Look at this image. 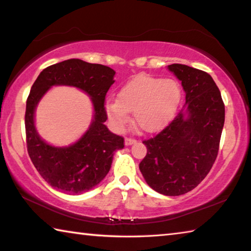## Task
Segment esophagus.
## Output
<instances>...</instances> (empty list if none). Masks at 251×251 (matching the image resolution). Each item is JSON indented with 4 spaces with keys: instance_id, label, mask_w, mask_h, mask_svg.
<instances>
[{
    "instance_id": "34e87169",
    "label": "esophagus",
    "mask_w": 251,
    "mask_h": 251,
    "mask_svg": "<svg viewBox=\"0 0 251 251\" xmlns=\"http://www.w3.org/2000/svg\"><path fill=\"white\" fill-rule=\"evenodd\" d=\"M136 143V139L134 138H130V137H126L125 138V145L126 146H129V145H133V144Z\"/></svg>"
}]
</instances>
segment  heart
I'll return each mask as SVG.
<instances>
[{
	"instance_id": "obj_1",
	"label": "heart",
	"mask_w": 251,
	"mask_h": 251,
	"mask_svg": "<svg viewBox=\"0 0 251 251\" xmlns=\"http://www.w3.org/2000/svg\"><path fill=\"white\" fill-rule=\"evenodd\" d=\"M180 100L181 87L177 80L139 75L127 82L116 100H108L105 109L118 130L128 123V113H133L136 124L146 133H154L168 124Z\"/></svg>"
}]
</instances>
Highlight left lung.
<instances>
[{"label": "left lung", "mask_w": 251, "mask_h": 251, "mask_svg": "<svg viewBox=\"0 0 251 251\" xmlns=\"http://www.w3.org/2000/svg\"><path fill=\"white\" fill-rule=\"evenodd\" d=\"M181 80L186 103L171 124L143 144L147 154L139 169L148 185L166 196L193 190L207 176L218 155L225 105L211 76L194 67L172 64Z\"/></svg>", "instance_id": "obj_1"}]
</instances>
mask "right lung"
<instances>
[{
    "label": "right lung",
    "instance_id": "1",
    "mask_svg": "<svg viewBox=\"0 0 251 251\" xmlns=\"http://www.w3.org/2000/svg\"><path fill=\"white\" fill-rule=\"evenodd\" d=\"M115 71L108 66L71 58L41 72L26 100L25 133L32 163L46 182L70 195L91 190L104 179L112 166L114 152L124 148V138L104 124L107 120L105 96L114 84ZM54 84H67L84 90L95 106L90 128L73 146L55 148L45 143L33 125V113L39 100Z\"/></svg>",
    "mask_w": 251,
    "mask_h": 251
}]
</instances>
